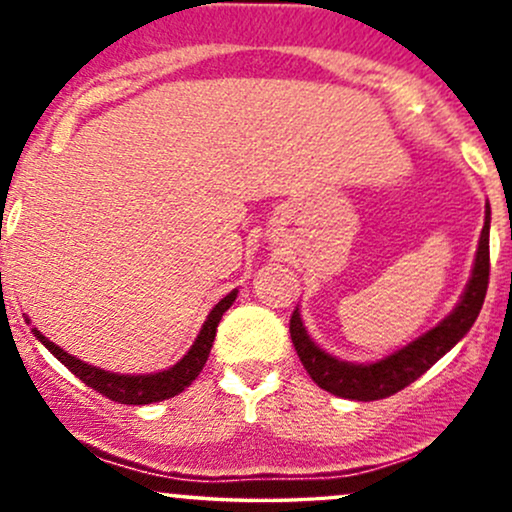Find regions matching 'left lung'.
<instances>
[{
	"instance_id": "left-lung-1",
	"label": "left lung",
	"mask_w": 512,
	"mask_h": 512,
	"mask_svg": "<svg viewBox=\"0 0 512 512\" xmlns=\"http://www.w3.org/2000/svg\"><path fill=\"white\" fill-rule=\"evenodd\" d=\"M489 231H491V207L486 204L484 228L479 236L477 257H474L472 276L464 286L460 301L445 315L436 327L416 337L402 349L392 351L390 356L378 358L370 363H351L342 358L327 354L320 349L303 325L301 310H293L291 315V339L296 346L298 358L303 368L308 370L310 378L317 387L332 392V395L344 399H356V402H373L404 390L409 383L419 380L438 358H443L460 339L472 330L474 320L479 317L481 305L486 298V286H489Z\"/></svg>"
}]
</instances>
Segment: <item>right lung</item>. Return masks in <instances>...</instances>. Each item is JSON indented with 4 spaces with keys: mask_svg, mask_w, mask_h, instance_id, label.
Listing matches in <instances>:
<instances>
[{
    "mask_svg": "<svg viewBox=\"0 0 512 512\" xmlns=\"http://www.w3.org/2000/svg\"><path fill=\"white\" fill-rule=\"evenodd\" d=\"M236 296H238V289L226 293V296L211 308V313L207 315V320H204L202 330H199L195 344L190 346V351H187L175 366L158 370V373H146V375L110 373V370L96 368L91 366V363L81 361V358L67 354V351L60 349L55 342H50L38 327H33L31 332L33 337L57 358V361L64 363L76 378L84 380L88 387H93V390L101 392V395L120 404H154V402H163V399L180 395V392L185 390V387H190L192 380L202 373L204 363H207L209 358L211 344H214L216 327H219L223 313H226V310L233 305V301H236Z\"/></svg>",
    "mask_w": 512,
    "mask_h": 512,
    "instance_id": "1",
    "label": "right lung"
}]
</instances>
